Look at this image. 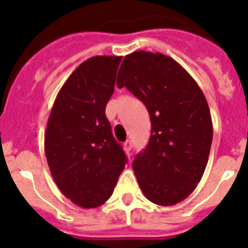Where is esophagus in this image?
Returning a JSON list of instances; mask_svg holds the SVG:
<instances>
[{"mask_svg":"<svg viewBox=\"0 0 248 248\" xmlns=\"http://www.w3.org/2000/svg\"><path fill=\"white\" fill-rule=\"evenodd\" d=\"M124 152L126 153H129L131 152V149H132V142L131 140H126V142L124 143Z\"/></svg>","mask_w":248,"mask_h":248,"instance_id":"34e87169","label":"esophagus"}]
</instances>
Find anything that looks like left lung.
Wrapping results in <instances>:
<instances>
[{
	"instance_id": "left-lung-1",
	"label": "left lung",
	"mask_w": 248,
	"mask_h": 248,
	"mask_svg": "<svg viewBox=\"0 0 248 248\" xmlns=\"http://www.w3.org/2000/svg\"><path fill=\"white\" fill-rule=\"evenodd\" d=\"M117 87H126L150 115L149 143L132 163L143 194L164 207L182 202L202 179L212 145L204 94L175 60L147 51L124 56Z\"/></svg>"
}]
</instances>
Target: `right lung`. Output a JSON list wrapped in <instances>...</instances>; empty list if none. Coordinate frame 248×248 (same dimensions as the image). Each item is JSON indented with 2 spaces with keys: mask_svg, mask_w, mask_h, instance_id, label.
<instances>
[{
  "mask_svg": "<svg viewBox=\"0 0 248 248\" xmlns=\"http://www.w3.org/2000/svg\"><path fill=\"white\" fill-rule=\"evenodd\" d=\"M121 56H94L64 82L51 108L45 155L60 191L78 207L96 208L112 194L127 158L105 115Z\"/></svg>",
  "mask_w": 248,
  "mask_h": 248,
  "instance_id": "add662e5",
  "label": "right lung"
}]
</instances>
